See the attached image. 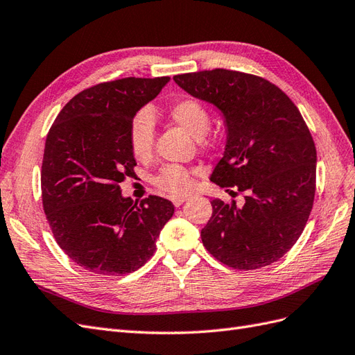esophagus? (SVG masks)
Listing matches in <instances>:
<instances>
[{"instance_id":"34e87169","label":"esophagus","mask_w":355,"mask_h":355,"mask_svg":"<svg viewBox=\"0 0 355 355\" xmlns=\"http://www.w3.org/2000/svg\"><path fill=\"white\" fill-rule=\"evenodd\" d=\"M187 200H189V197L188 196H182V197H175V198H171V201H173V204L176 207H179L182 202H185Z\"/></svg>"}]
</instances>
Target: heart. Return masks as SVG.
<instances>
[{"label": "heart", "instance_id": "heart-1", "mask_svg": "<svg viewBox=\"0 0 355 355\" xmlns=\"http://www.w3.org/2000/svg\"><path fill=\"white\" fill-rule=\"evenodd\" d=\"M168 115L171 120L196 137L206 135L210 127V114L206 105L196 98H182L168 106ZM127 141L130 153L137 159L149 158L155 141V121L153 112L142 108L130 118L127 128ZM202 145H207L201 139ZM154 185L170 197H180L191 187V176L188 171L176 164H168L161 168L159 173L153 179Z\"/></svg>", "mask_w": 355, "mask_h": 355}]
</instances>
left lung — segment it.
Instances as JSON below:
<instances>
[{"label": "left lung", "mask_w": 355, "mask_h": 355, "mask_svg": "<svg viewBox=\"0 0 355 355\" xmlns=\"http://www.w3.org/2000/svg\"><path fill=\"white\" fill-rule=\"evenodd\" d=\"M173 80L222 111L228 141L210 180L232 197L244 194L243 204L211 201L204 247L240 271L277 262L300 237L314 204L317 151L305 120L280 87L253 73L216 68Z\"/></svg>", "instance_id": "left-lung-1"}]
</instances>
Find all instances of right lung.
Instances as JSON below:
<instances>
[{
	"label": "right lung",
	"instance_id": "right-lung-1",
	"mask_svg": "<svg viewBox=\"0 0 355 355\" xmlns=\"http://www.w3.org/2000/svg\"><path fill=\"white\" fill-rule=\"evenodd\" d=\"M168 77L106 81L75 94L50 127L41 167L42 209L60 249L89 272L124 275L144 266L175 206L121 196L135 175L130 118Z\"/></svg>",
	"mask_w": 355,
	"mask_h": 355
}]
</instances>
